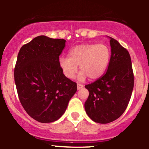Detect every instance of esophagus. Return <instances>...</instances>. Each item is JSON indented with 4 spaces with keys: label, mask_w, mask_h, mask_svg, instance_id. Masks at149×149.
<instances>
[{
    "label": "esophagus",
    "mask_w": 149,
    "mask_h": 149,
    "mask_svg": "<svg viewBox=\"0 0 149 149\" xmlns=\"http://www.w3.org/2000/svg\"><path fill=\"white\" fill-rule=\"evenodd\" d=\"M83 88V85H81V84H77V89H78V90H80L81 88Z\"/></svg>",
    "instance_id": "obj_1"
}]
</instances>
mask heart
Returning <instances> with one entry per match:
<instances>
[{
    "label": "heart",
    "instance_id": "1",
    "mask_svg": "<svg viewBox=\"0 0 149 149\" xmlns=\"http://www.w3.org/2000/svg\"><path fill=\"white\" fill-rule=\"evenodd\" d=\"M110 59L111 50L107 45L85 43L70 49L69 57H61L59 64L64 76L69 79L74 78L79 66L81 71L78 78L83 81L88 77L90 80L100 78L107 71Z\"/></svg>",
    "mask_w": 149,
    "mask_h": 149
}]
</instances>
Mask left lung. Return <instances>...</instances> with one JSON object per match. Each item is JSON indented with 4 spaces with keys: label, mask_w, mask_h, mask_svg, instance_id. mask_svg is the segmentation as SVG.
Here are the masks:
<instances>
[{
    "label": "left lung",
    "mask_w": 149,
    "mask_h": 149,
    "mask_svg": "<svg viewBox=\"0 0 149 149\" xmlns=\"http://www.w3.org/2000/svg\"><path fill=\"white\" fill-rule=\"evenodd\" d=\"M110 62L106 73L91 84L85 85L89 97L85 109L98 123L113 122L122 116L134 88V75L129 52L111 37Z\"/></svg>",
    "instance_id": "8db88e82"
}]
</instances>
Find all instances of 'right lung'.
Instances as JSON below:
<instances>
[{
    "label": "right lung",
    "instance_id": "1",
    "mask_svg": "<svg viewBox=\"0 0 149 149\" xmlns=\"http://www.w3.org/2000/svg\"><path fill=\"white\" fill-rule=\"evenodd\" d=\"M65 45L64 39L39 36L18 53L14 76L19 99L26 112L42 123L59 119L77 91L59 64Z\"/></svg>",
    "mask_w": 149,
    "mask_h": 149
}]
</instances>
